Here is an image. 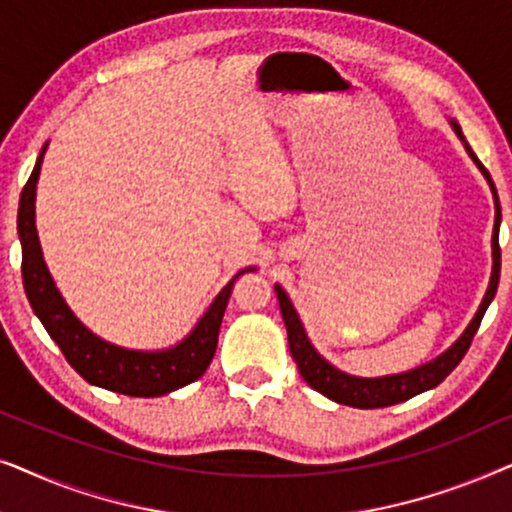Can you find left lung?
<instances>
[{
	"label": "left lung",
	"mask_w": 512,
	"mask_h": 512,
	"mask_svg": "<svg viewBox=\"0 0 512 512\" xmlns=\"http://www.w3.org/2000/svg\"><path fill=\"white\" fill-rule=\"evenodd\" d=\"M452 128L461 137V142H464V135H461L459 125L452 123ZM464 146H466L468 156L475 160V165H478L480 172L487 177L489 188H492V193H494V205H496L494 237H492L494 268H492V279H489V289L485 293V298H482L480 310L475 312V317L471 324H468L464 335H461V338L454 342V345L447 349L443 356H438L436 361L426 363V366H419V368L408 370V373H401V375L370 377L368 380V377H354V375L342 373V370L333 368L326 359H321V356L317 354V349L310 345V340H307V335H305V328H303V324H300V319H298L296 310H293L289 296H286L282 286H275L279 310H282L286 333H289V349H291L293 361L298 363V370H300V375H303V380L310 384L312 389H317L319 394L331 398V401L349 405V408H363V410L387 408V405L403 403L412 396L422 394V391L438 387V384L459 366V361L464 359L468 347H471L475 333H478V328H480V321H482V317H485L489 303H492L496 296V286H499V277H501V247H499L501 205H499V195H496V186H494L492 177H489V172L485 170V165H482L478 156L471 151V146H468L466 142H464Z\"/></svg>",
	"instance_id": "left-lung-1"
}]
</instances>
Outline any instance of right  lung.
<instances>
[{"label": "right lung", "instance_id": "add662e5", "mask_svg": "<svg viewBox=\"0 0 512 512\" xmlns=\"http://www.w3.org/2000/svg\"><path fill=\"white\" fill-rule=\"evenodd\" d=\"M44 153L46 146L41 149L37 165L20 193L18 235L23 244V286L34 314L41 319L48 335L58 342L69 366L95 387L125 396H163L198 380L214 359L223 312L235 279L242 272L223 286L200 324L177 347L165 352H132L100 340L65 305L41 256L37 226H34V195H37Z\"/></svg>", "mask_w": 512, "mask_h": 512}]
</instances>
